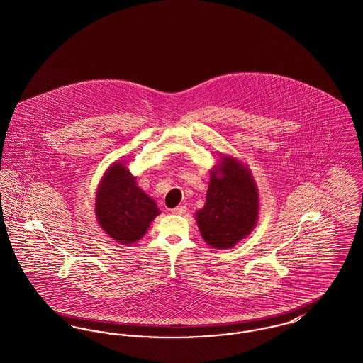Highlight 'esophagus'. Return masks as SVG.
<instances>
[{
    "mask_svg": "<svg viewBox=\"0 0 363 363\" xmlns=\"http://www.w3.org/2000/svg\"><path fill=\"white\" fill-rule=\"evenodd\" d=\"M171 213H175V215H184V213H186V207L185 206H178V207L172 208Z\"/></svg>",
    "mask_w": 363,
    "mask_h": 363,
    "instance_id": "34e87169",
    "label": "esophagus"
}]
</instances>
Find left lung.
Returning a JSON list of instances; mask_svg holds the SVG:
<instances>
[{"mask_svg":"<svg viewBox=\"0 0 363 363\" xmlns=\"http://www.w3.org/2000/svg\"><path fill=\"white\" fill-rule=\"evenodd\" d=\"M219 171L220 177L211 174L206 206L196 219L206 242L226 250L254 229L259 200L254 179L241 163L225 156Z\"/></svg>","mask_w":363,"mask_h":363,"instance_id":"obj_1","label":"left lung"}]
</instances>
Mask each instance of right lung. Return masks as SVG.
<instances>
[{
    "label": "right lung",
    "mask_w": 363,
    "mask_h": 363,
    "mask_svg": "<svg viewBox=\"0 0 363 363\" xmlns=\"http://www.w3.org/2000/svg\"><path fill=\"white\" fill-rule=\"evenodd\" d=\"M159 213L156 203L137 186L122 163L108 169L96 199V215L107 235L125 245L135 242Z\"/></svg>",
    "instance_id": "right-lung-1"
}]
</instances>
